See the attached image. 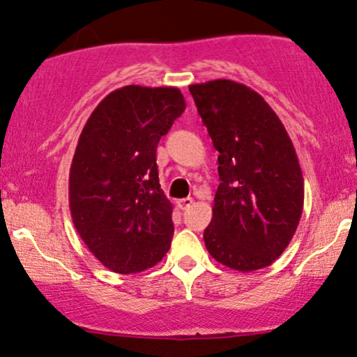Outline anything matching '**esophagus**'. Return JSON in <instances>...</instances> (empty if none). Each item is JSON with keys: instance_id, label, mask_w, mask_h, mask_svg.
I'll return each mask as SVG.
<instances>
[{"instance_id": "esophagus-1", "label": "esophagus", "mask_w": 357, "mask_h": 357, "mask_svg": "<svg viewBox=\"0 0 357 357\" xmlns=\"http://www.w3.org/2000/svg\"><path fill=\"white\" fill-rule=\"evenodd\" d=\"M191 204H192V198H190V196H188V198L178 199V206L181 208V210H186V208H190Z\"/></svg>"}]
</instances>
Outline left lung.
I'll return each mask as SVG.
<instances>
[{
	"instance_id": "obj_1",
	"label": "left lung",
	"mask_w": 357,
	"mask_h": 357,
	"mask_svg": "<svg viewBox=\"0 0 357 357\" xmlns=\"http://www.w3.org/2000/svg\"><path fill=\"white\" fill-rule=\"evenodd\" d=\"M218 151L220 186L203 233L210 255L238 272L272 265L304 208V176L284 124L260 93L233 80L190 85Z\"/></svg>"
}]
</instances>
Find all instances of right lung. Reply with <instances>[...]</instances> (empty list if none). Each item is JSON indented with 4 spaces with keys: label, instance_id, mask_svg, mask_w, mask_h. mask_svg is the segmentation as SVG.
I'll use <instances>...</instances> for the list:
<instances>
[{
    "label": "right lung",
    "instance_id": "1",
    "mask_svg": "<svg viewBox=\"0 0 357 357\" xmlns=\"http://www.w3.org/2000/svg\"><path fill=\"white\" fill-rule=\"evenodd\" d=\"M184 109L179 89L126 85L82 129L68 178L72 220L112 272H142L169 250L173 204L159 184L155 149Z\"/></svg>",
    "mask_w": 357,
    "mask_h": 357
}]
</instances>
